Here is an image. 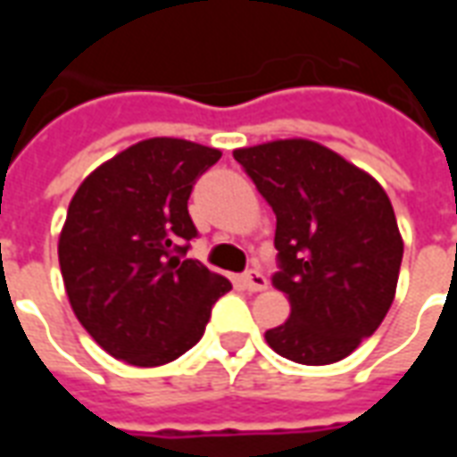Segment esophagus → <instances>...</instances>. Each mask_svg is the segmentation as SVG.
I'll use <instances>...</instances> for the list:
<instances>
[{
	"mask_svg": "<svg viewBox=\"0 0 457 457\" xmlns=\"http://www.w3.org/2000/svg\"><path fill=\"white\" fill-rule=\"evenodd\" d=\"M239 284L247 288V291H264L267 288V277L262 271H257V269H249V271H245L239 277Z\"/></svg>",
	"mask_w": 457,
	"mask_h": 457,
	"instance_id": "1",
	"label": "esophagus"
}]
</instances>
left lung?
I'll return each mask as SVG.
<instances>
[{
    "mask_svg": "<svg viewBox=\"0 0 457 457\" xmlns=\"http://www.w3.org/2000/svg\"><path fill=\"white\" fill-rule=\"evenodd\" d=\"M232 156L277 215L271 284L291 316L264 333L269 347L298 364L343 360L382 326L396 294L403 242L389 195L316 141H267Z\"/></svg>",
    "mask_w": 457,
    "mask_h": 457,
    "instance_id": "obj_1",
    "label": "left lung"
}]
</instances>
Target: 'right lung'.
Here are the masks:
<instances>
[{
    "instance_id": "obj_1",
    "label": "right lung",
    "mask_w": 457,
    "mask_h": 457,
    "mask_svg": "<svg viewBox=\"0 0 457 457\" xmlns=\"http://www.w3.org/2000/svg\"><path fill=\"white\" fill-rule=\"evenodd\" d=\"M220 156L156 137L104 161L75 190L58 239L65 294L95 343L121 362H173L232 288L198 259H183L198 237L190 190Z\"/></svg>"
}]
</instances>
